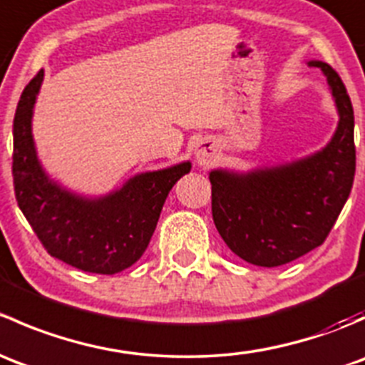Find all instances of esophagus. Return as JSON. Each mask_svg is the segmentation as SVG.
Segmentation results:
<instances>
[{
  "mask_svg": "<svg viewBox=\"0 0 365 365\" xmlns=\"http://www.w3.org/2000/svg\"><path fill=\"white\" fill-rule=\"evenodd\" d=\"M194 155L200 165H210L215 160L217 155V145L212 138H203L196 143V148H194Z\"/></svg>",
  "mask_w": 365,
  "mask_h": 365,
  "instance_id": "obj_1",
  "label": "esophagus"
}]
</instances>
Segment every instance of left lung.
<instances>
[{"label":"left lung","instance_id":"left-lung-1","mask_svg":"<svg viewBox=\"0 0 365 365\" xmlns=\"http://www.w3.org/2000/svg\"><path fill=\"white\" fill-rule=\"evenodd\" d=\"M339 123L329 145L305 159L235 173L213 169L212 215L227 247L247 263L281 267L319 247L351 192L353 108L341 77L323 61Z\"/></svg>","mask_w":365,"mask_h":365}]
</instances>
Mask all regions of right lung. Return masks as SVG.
<instances>
[{"instance_id": "right-lung-1", "label": "right lung", "mask_w": 365, "mask_h": 365, "mask_svg": "<svg viewBox=\"0 0 365 365\" xmlns=\"http://www.w3.org/2000/svg\"><path fill=\"white\" fill-rule=\"evenodd\" d=\"M43 81L40 70L24 88L14 118V189L26 220L46 251L91 274L113 275L146 251L169 190L190 162L135 175L102 197H83L49 178L36 157L31 118Z\"/></svg>"}]
</instances>
